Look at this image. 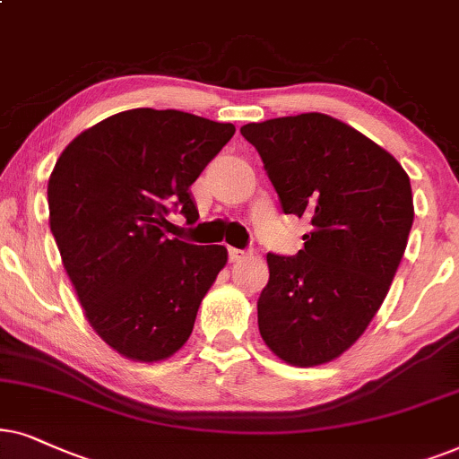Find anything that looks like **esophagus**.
<instances>
[{"mask_svg":"<svg viewBox=\"0 0 459 459\" xmlns=\"http://www.w3.org/2000/svg\"><path fill=\"white\" fill-rule=\"evenodd\" d=\"M247 258V252H243V249H235V247H229V260L230 262H241Z\"/></svg>","mask_w":459,"mask_h":459,"instance_id":"1","label":"esophagus"}]
</instances>
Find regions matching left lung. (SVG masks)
Wrapping results in <instances>:
<instances>
[{
  "mask_svg": "<svg viewBox=\"0 0 459 459\" xmlns=\"http://www.w3.org/2000/svg\"><path fill=\"white\" fill-rule=\"evenodd\" d=\"M285 213L310 218L296 255L268 254L262 340L281 361L315 368L361 338L393 283L413 224L401 163L374 140L323 113L241 127Z\"/></svg>",
  "mask_w": 459,
  "mask_h": 459,
  "instance_id": "left-lung-1",
  "label": "left lung"
}]
</instances>
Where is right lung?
<instances>
[{
	"mask_svg": "<svg viewBox=\"0 0 459 459\" xmlns=\"http://www.w3.org/2000/svg\"><path fill=\"white\" fill-rule=\"evenodd\" d=\"M233 134V124L174 108H132L58 157L50 230L85 319L121 357L163 361L191 335L229 252L168 239L161 226L172 207L188 224L199 218L188 188Z\"/></svg>",
	"mask_w": 459,
	"mask_h": 459,
	"instance_id": "right-lung-1",
	"label": "right lung"
}]
</instances>
